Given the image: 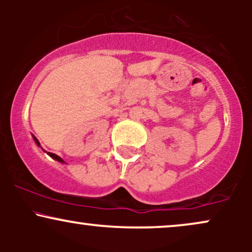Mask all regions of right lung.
Returning <instances> with one entry per match:
<instances>
[{"label": "right lung", "mask_w": 252, "mask_h": 252, "mask_svg": "<svg viewBox=\"0 0 252 252\" xmlns=\"http://www.w3.org/2000/svg\"><path fill=\"white\" fill-rule=\"evenodd\" d=\"M33 138H34V141H35L36 146H37V147H41V146H40V142H39V141H37V138H36V137H35V136H34V135H33ZM43 152H46V150H43ZM46 153H47V152H46ZM47 154H48V155H50V156H51V158H53V160H56V161H58V162H60V163H65V161H63V158H60V156H58V155H56V154H53V153H47Z\"/></svg>", "instance_id": "obj_1"}]
</instances>
